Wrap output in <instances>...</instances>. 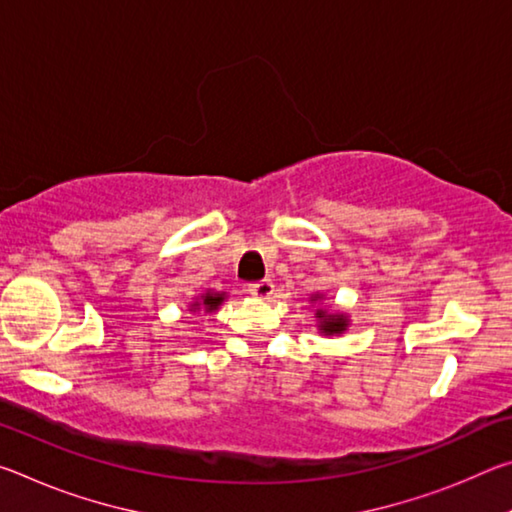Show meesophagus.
<instances>
[{
    "instance_id": "obj_1",
    "label": "esophagus",
    "mask_w": 512,
    "mask_h": 512,
    "mask_svg": "<svg viewBox=\"0 0 512 512\" xmlns=\"http://www.w3.org/2000/svg\"><path fill=\"white\" fill-rule=\"evenodd\" d=\"M248 291H250V296L266 300V298H271V296H273L275 287H273V282H271V280H259V282L248 284Z\"/></svg>"
}]
</instances>
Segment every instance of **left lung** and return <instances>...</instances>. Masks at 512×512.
Instances as JSON below:
<instances>
[{"mask_svg": "<svg viewBox=\"0 0 512 512\" xmlns=\"http://www.w3.org/2000/svg\"><path fill=\"white\" fill-rule=\"evenodd\" d=\"M318 318H323V332H327V334H339V332H343L345 329V320H343V316H327L325 311H318Z\"/></svg>", "mask_w": 512, "mask_h": 512, "instance_id": "left-lung-1", "label": "left lung"}]
</instances>
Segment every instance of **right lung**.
I'll return each mask as SVG.
<instances>
[{"label": "right lung", "instance_id": "1", "mask_svg": "<svg viewBox=\"0 0 512 512\" xmlns=\"http://www.w3.org/2000/svg\"><path fill=\"white\" fill-rule=\"evenodd\" d=\"M223 302V293H205L203 296V302H196L194 305V309H201L198 305H203L205 307V311H212V309H216Z\"/></svg>", "mask_w": 512, "mask_h": 512}]
</instances>
